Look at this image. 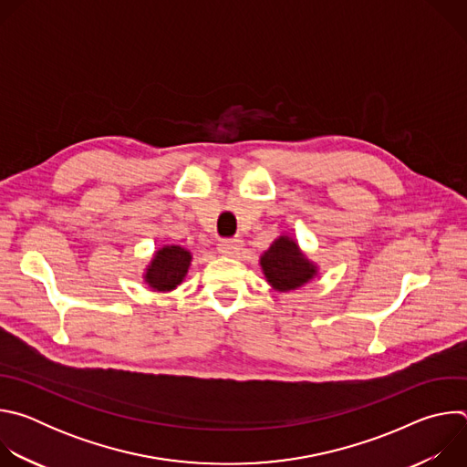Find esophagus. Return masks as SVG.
<instances>
[{
    "instance_id": "1",
    "label": "esophagus",
    "mask_w": 467,
    "mask_h": 467,
    "mask_svg": "<svg viewBox=\"0 0 467 467\" xmlns=\"http://www.w3.org/2000/svg\"><path fill=\"white\" fill-rule=\"evenodd\" d=\"M242 245H244V242H242V238H238V236H234V238H223V240L218 242V251H220L222 254L234 256V254L240 253Z\"/></svg>"
}]
</instances>
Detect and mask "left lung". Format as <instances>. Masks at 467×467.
<instances>
[{
	"mask_svg": "<svg viewBox=\"0 0 467 467\" xmlns=\"http://www.w3.org/2000/svg\"><path fill=\"white\" fill-rule=\"evenodd\" d=\"M260 264L265 279L279 292L296 290L316 275V265L303 256L296 242L288 236L277 238L262 254Z\"/></svg>",
	"mask_w": 467,
	"mask_h": 467,
	"instance_id": "8db88e82",
	"label": "left lung"
}]
</instances>
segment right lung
I'll return each mask as SVG.
<instances>
[{"instance_id": "right-lung-1", "label": "right lung", "mask_w": 467, "mask_h": 467, "mask_svg": "<svg viewBox=\"0 0 467 467\" xmlns=\"http://www.w3.org/2000/svg\"><path fill=\"white\" fill-rule=\"evenodd\" d=\"M190 258V253L179 245L162 247L148 268L146 283L159 292L173 290L184 279Z\"/></svg>"}]
</instances>
